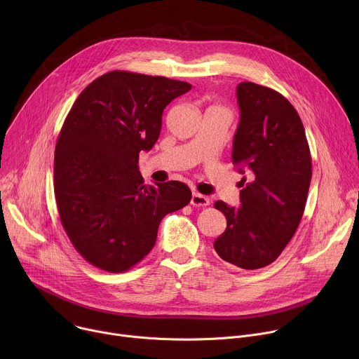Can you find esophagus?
Segmentation results:
<instances>
[{
	"label": "esophagus",
	"mask_w": 359,
	"mask_h": 359,
	"mask_svg": "<svg viewBox=\"0 0 359 359\" xmlns=\"http://www.w3.org/2000/svg\"><path fill=\"white\" fill-rule=\"evenodd\" d=\"M190 203L193 204V206H196V208H206V206H209L210 200L206 196H203L200 193H193Z\"/></svg>",
	"instance_id": "esophagus-1"
}]
</instances>
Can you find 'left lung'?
I'll use <instances>...</instances> for the list:
<instances>
[{
  "label": "left lung",
  "mask_w": 359,
  "mask_h": 359,
  "mask_svg": "<svg viewBox=\"0 0 359 359\" xmlns=\"http://www.w3.org/2000/svg\"><path fill=\"white\" fill-rule=\"evenodd\" d=\"M237 102L231 159L248 179L240 182V208L215 203L227 227L213 245L224 262L255 270L277 260L301 222L313 176L311 153L297 111L281 93L241 82Z\"/></svg>",
  "instance_id": "1"
}]
</instances>
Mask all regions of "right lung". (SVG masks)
<instances>
[{
  "instance_id": "1",
  "label": "right lung",
  "mask_w": 359,
  "mask_h": 359,
  "mask_svg": "<svg viewBox=\"0 0 359 359\" xmlns=\"http://www.w3.org/2000/svg\"><path fill=\"white\" fill-rule=\"evenodd\" d=\"M191 85L165 76L112 71L76 97L55 146L54 186L71 243L92 266L128 271L156 243L168 213L191 198L176 180L146 186L140 150H150L170 102Z\"/></svg>"
}]
</instances>
